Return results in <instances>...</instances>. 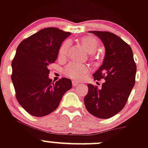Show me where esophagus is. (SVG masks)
<instances>
[{
    "mask_svg": "<svg viewBox=\"0 0 148 148\" xmlns=\"http://www.w3.org/2000/svg\"><path fill=\"white\" fill-rule=\"evenodd\" d=\"M72 86L74 87L78 86H79V84L77 82H72Z\"/></svg>",
    "mask_w": 148,
    "mask_h": 148,
    "instance_id": "esophagus-1",
    "label": "esophagus"
}]
</instances>
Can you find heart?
Returning a JSON list of instances; mask_svg holds the SVG:
<instances>
[{
    "label": "heart",
    "instance_id": "1",
    "mask_svg": "<svg viewBox=\"0 0 148 148\" xmlns=\"http://www.w3.org/2000/svg\"><path fill=\"white\" fill-rule=\"evenodd\" d=\"M79 41L87 52L90 54L95 53L99 47V41L94 37H82ZM70 47H71V41L69 40L64 41L59 49V57L61 59L65 58L68 55ZM89 71L90 67L88 65L79 63L69 64L65 66L63 70L64 75L67 76L69 78L78 81L82 80Z\"/></svg>",
    "mask_w": 148,
    "mask_h": 148
}]
</instances>
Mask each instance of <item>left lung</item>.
<instances>
[{"mask_svg":"<svg viewBox=\"0 0 148 148\" xmlns=\"http://www.w3.org/2000/svg\"><path fill=\"white\" fill-rule=\"evenodd\" d=\"M89 32L99 37L105 46L102 65L93 74L94 81H105L101 89L88 84L84 104L93 116L107 119L125 106L136 83V64L131 47L121 37L106 31Z\"/></svg>","mask_w":148,"mask_h":148,"instance_id":"1","label":"left lung"}]
</instances>
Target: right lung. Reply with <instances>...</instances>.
<instances>
[{
	"label": "right lung",
	"mask_w": 148,
	"mask_h": 148,
	"mask_svg": "<svg viewBox=\"0 0 148 148\" xmlns=\"http://www.w3.org/2000/svg\"><path fill=\"white\" fill-rule=\"evenodd\" d=\"M70 35L56 27H47L25 39L17 48L11 79L18 103L32 116L42 117L53 112L72 87L69 79L54 83L48 77V66L56 61L62 42Z\"/></svg>",
	"instance_id": "add662e5"
}]
</instances>
